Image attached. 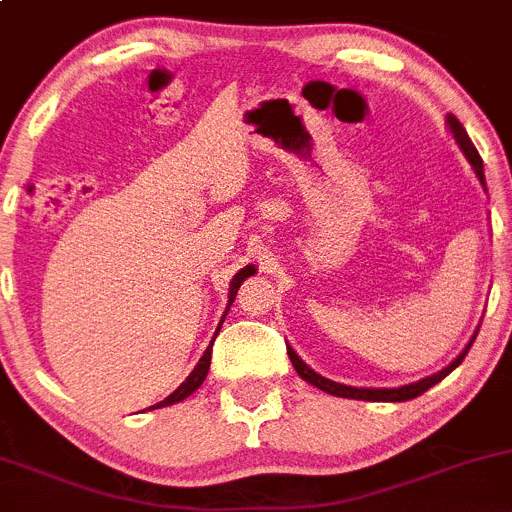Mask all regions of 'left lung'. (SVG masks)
<instances>
[{
    "label": "left lung",
    "instance_id": "left-lung-1",
    "mask_svg": "<svg viewBox=\"0 0 512 512\" xmlns=\"http://www.w3.org/2000/svg\"><path fill=\"white\" fill-rule=\"evenodd\" d=\"M446 125H449L451 134H454V139H456V144H459V149H461V152H464V157L469 159L473 174H476V179L481 181L483 191H486L483 161H481V157H478L476 147H473V144H471V139H469V134H466V129L461 127V122L456 120L454 115H446ZM476 333H473L469 346H466L464 351H461V355L454 360V363H449L444 370H439V373L429 375V378H422V380H417V383L402 385V387H351V385H343V383H333V380H328V378H324V375L316 373V370H311L309 365H306L304 360L299 358L297 351H294L292 346H287V353H289V360H292L294 370H297V373H299V378L306 380V383H311L314 387H319V390L328 392V395L348 397V400H365V402H407V400H414V397H419V395H422V392H427L432 385L441 383V380H444L446 375H449L454 368H459L461 360L466 358V353H469V348L473 346V338H476Z\"/></svg>",
    "mask_w": 512,
    "mask_h": 512
}]
</instances>
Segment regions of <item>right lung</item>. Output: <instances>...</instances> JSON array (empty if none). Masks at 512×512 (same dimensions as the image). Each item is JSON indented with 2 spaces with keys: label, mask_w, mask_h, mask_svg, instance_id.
I'll return each instance as SVG.
<instances>
[{
  "label": "right lung",
  "mask_w": 512,
  "mask_h": 512,
  "mask_svg": "<svg viewBox=\"0 0 512 512\" xmlns=\"http://www.w3.org/2000/svg\"><path fill=\"white\" fill-rule=\"evenodd\" d=\"M252 274H255V267L247 265V267H242V270L233 277V282H230V292H228V306H225L223 319H225V316H228L230 304H233V301H235V294H238L240 284L245 282L247 277H252ZM220 324H223V321H220ZM218 331H220V326H218ZM218 331H215V336H218ZM213 341H215V338H213ZM213 341H211V346L206 348V353L201 355V360H198V365H196V368L191 370V375H188V378L184 380V383H181L179 387H176V390L171 392V395L166 397V400L157 402V405H152V407H149V410H159V407H169V405H174V402L186 400L188 395H193V392H196L198 387L203 385V380H206V375H208V368H211V351H213Z\"/></svg>",
  "instance_id": "right-lung-1"
}]
</instances>
